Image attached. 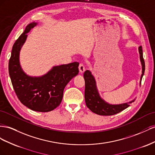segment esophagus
Instances as JSON below:
<instances>
[{
    "label": "esophagus",
    "instance_id": "1",
    "mask_svg": "<svg viewBox=\"0 0 155 155\" xmlns=\"http://www.w3.org/2000/svg\"><path fill=\"white\" fill-rule=\"evenodd\" d=\"M78 69L80 73H83L85 71V66L82 63H81L78 66Z\"/></svg>",
    "mask_w": 155,
    "mask_h": 155
}]
</instances>
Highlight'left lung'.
<instances>
[{
  "mask_svg": "<svg viewBox=\"0 0 155 155\" xmlns=\"http://www.w3.org/2000/svg\"><path fill=\"white\" fill-rule=\"evenodd\" d=\"M139 52L141 65H142V74L140 79L141 81V78L145 71V61L141 46L139 47ZM84 78L85 80L84 97L86 104L87 107L95 114L101 116H112L126 109L129 107L130 103L134 101L133 100L129 103L120 104H110L101 98L97 90L95 78L89 70H86L84 73Z\"/></svg>",
  "mask_w": 155,
  "mask_h": 155,
  "instance_id": "obj_1",
  "label": "left lung"
}]
</instances>
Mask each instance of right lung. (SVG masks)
I'll return each mask as SVG.
<instances>
[{
    "label": "right lung",
    "mask_w": 155,
    "mask_h": 155,
    "mask_svg": "<svg viewBox=\"0 0 155 155\" xmlns=\"http://www.w3.org/2000/svg\"><path fill=\"white\" fill-rule=\"evenodd\" d=\"M36 25V23L28 25L15 41L9 60L8 69L13 87L21 103L34 111L47 112L60 104L65 86L79 72V63L75 61L54 66L42 77L26 75L21 68L19 52L27 37L26 34Z\"/></svg>",
    "instance_id": "obj_1"
}]
</instances>
